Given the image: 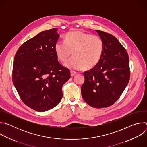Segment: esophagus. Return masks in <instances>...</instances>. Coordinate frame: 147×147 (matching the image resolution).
Listing matches in <instances>:
<instances>
[{
    "label": "esophagus",
    "mask_w": 147,
    "mask_h": 147,
    "mask_svg": "<svg viewBox=\"0 0 147 147\" xmlns=\"http://www.w3.org/2000/svg\"><path fill=\"white\" fill-rule=\"evenodd\" d=\"M70 74H71V77H74V76H76V75L77 74V72L71 70V71H70Z\"/></svg>",
    "instance_id": "esophagus-1"
}]
</instances>
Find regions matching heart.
<instances>
[{
    "mask_svg": "<svg viewBox=\"0 0 147 147\" xmlns=\"http://www.w3.org/2000/svg\"><path fill=\"white\" fill-rule=\"evenodd\" d=\"M104 44L98 35L76 31L68 33L65 41H57L55 51L57 58L62 62L74 57L65 66L71 69H91L99 62L103 52Z\"/></svg>",
    "mask_w": 147,
    "mask_h": 147,
    "instance_id": "b5f03b06",
    "label": "heart"
}]
</instances>
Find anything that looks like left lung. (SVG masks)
Returning <instances> with one entry per match:
<instances>
[{
    "mask_svg": "<svg viewBox=\"0 0 147 147\" xmlns=\"http://www.w3.org/2000/svg\"><path fill=\"white\" fill-rule=\"evenodd\" d=\"M104 44L99 62L84 72L81 86L82 97L96 108L110 107L120 98L127 86L130 76L128 53L113 35L96 30Z\"/></svg>",
    "mask_w": 147,
    "mask_h": 147,
    "instance_id": "8db88e82",
    "label": "left lung"
}]
</instances>
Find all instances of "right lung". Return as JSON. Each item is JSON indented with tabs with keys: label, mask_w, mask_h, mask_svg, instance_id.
Returning <instances> with one entry per match:
<instances>
[{
	"label": "right lung",
	"mask_w": 147,
	"mask_h": 147,
	"mask_svg": "<svg viewBox=\"0 0 147 147\" xmlns=\"http://www.w3.org/2000/svg\"><path fill=\"white\" fill-rule=\"evenodd\" d=\"M57 29L42 31L17 51L13 82L22 101L37 112H45L60 102L63 85L70 78V70L57 61L55 45Z\"/></svg>",
	"instance_id": "add662e5"
}]
</instances>
